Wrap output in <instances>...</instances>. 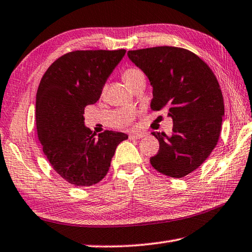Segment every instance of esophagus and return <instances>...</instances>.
<instances>
[{
  "instance_id": "1",
  "label": "esophagus",
  "mask_w": 252,
  "mask_h": 252,
  "mask_svg": "<svg viewBox=\"0 0 252 252\" xmlns=\"http://www.w3.org/2000/svg\"><path fill=\"white\" fill-rule=\"evenodd\" d=\"M146 135H147V134L143 133V132H133V133H130L129 138H130L131 140L142 139V138H144V136H146Z\"/></svg>"
}]
</instances>
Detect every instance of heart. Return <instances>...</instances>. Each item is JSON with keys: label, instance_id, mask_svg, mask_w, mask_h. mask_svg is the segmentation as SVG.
Listing matches in <instances>:
<instances>
[{"label": "heart", "instance_id": "1", "mask_svg": "<svg viewBox=\"0 0 252 252\" xmlns=\"http://www.w3.org/2000/svg\"><path fill=\"white\" fill-rule=\"evenodd\" d=\"M122 76H123V80H125V82L131 88L132 85L136 82V81H138L140 78H142V76H144V75L140 70L127 69L123 72Z\"/></svg>", "mask_w": 252, "mask_h": 252}]
</instances>
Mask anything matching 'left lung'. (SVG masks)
Returning <instances> with one entry per match:
<instances>
[{
	"instance_id": "1",
	"label": "left lung",
	"mask_w": 252,
	"mask_h": 252,
	"mask_svg": "<svg viewBox=\"0 0 252 252\" xmlns=\"http://www.w3.org/2000/svg\"><path fill=\"white\" fill-rule=\"evenodd\" d=\"M152 87V110L168 109L173 133L153 132L160 143L150 162L157 171L183 178L198 169L218 143L224 105L215 74L190 51L174 46L129 51Z\"/></svg>"
}]
</instances>
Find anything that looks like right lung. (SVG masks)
I'll return each mask as SVG.
<instances>
[{
  "instance_id": "obj_1",
  "label": "right lung",
  "mask_w": 252,
  "mask_h": 252,
  "mask_svg": "<svg viewBox=\"0 0 252 252\" xmlns=\"http://www.w3.org/2000/svg\"><path fill=\"white\" fill-rule=\"evenodd\" d=\"M126 50L74 51L59 58L42 76L36 92L39 141L51 165L71 185L89 187L103 179L123 132L95 133L85 126L84 109L102 89Z\"/></svg>"
}]
</instances>
